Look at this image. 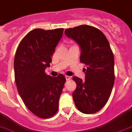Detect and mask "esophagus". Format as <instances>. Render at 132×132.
Listing matches in <instances>:
<instances>
[{"label": "esophagus", "mask_w": 132, "mask_h": 132, "mask_svg": "<svg viewBox=\"0 0 132 132\" xmlns=\"http://www.w3.org/2000/svg\"><path fill=\"white\" fill-rule=\"evenodd\" d=\"M65 78L67 80H69L71 79V77H69V76H65Z\"/></svg>", "instance_id": "obj_1"}]
</instances>
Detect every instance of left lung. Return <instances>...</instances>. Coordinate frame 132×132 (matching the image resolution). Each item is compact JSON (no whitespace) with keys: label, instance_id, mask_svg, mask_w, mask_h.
<instances>
[{"label":"left lung","instance_id":"left-lung-1","mask_svg":"<svg viewBox=\"0 0 132 132\" xmlns=\"http://www.w3.org/2000/svg\"><path fill=\"white\" fill-rule=\"evenodd\" d=\"M65 34L80 46V61L86 66L85 80L72 78L77 84L72 93L73 100L80 112L93 114L105 105L113 90V53L105 35L92 26L82 25L67 29Z\"/></svg>","mask_w":132,"mask_h":132}]
</instances>
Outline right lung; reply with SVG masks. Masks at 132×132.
Returning <instances> with one entry per match:
<instances>
[{"mask_svg": "<svg viewBox=\"0 0 132 132\" xmlns=\"http://www.w3.org/2000/svg\"><path fill=\"white\" fill-rule=\"evenodd\" d=\"M63 30H32L21 40L15 53L14 75L18 93L28 109L40 118L53 117L59 108L66 79L62 74L47 75L45 69L50 66Z\"/></svg>", "mask_w": 132, "mask_h": 132, "instance_id": "1", "label": "right lung"}]
</instances>
